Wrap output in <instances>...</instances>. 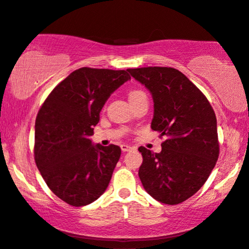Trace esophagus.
Masks as SVG:
<instances>
[{
  "label": "esophagus",
  "mask_w": 249,
  "mask_h": 249,
  "mask_svg": "<svg viewBox=\"0 0 249 249\" xmlns=\"http://www.w3.org/2000/svg\"><path fill=\"white\" fill-rule=\"evenodd\" d=\"M121 149H122V151L126 152V151L132 150V149H134V148L131 147V145H127V144H122V145H121Z\"/></svg>",
  "instance_id": "1"
}]
</instances>
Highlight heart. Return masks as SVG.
<instances>
[{
	"mask_svg": "<svg viewBox=\"0 0 249 249\" xmlns=\"http://www.w3.org/2000/svg\"><path fill=\"white\" fill-rule=\"evenodd\" d=\"M145 93L143 91L141 90H132L130 91V93H128V98H130V101L134 100V99H138L140 97H144Z\"/></svg>",
	"mask_w": 249,
	"mask_h": 249,
	"instance_id": "1",
	"label": "heart"
}]
</instances>
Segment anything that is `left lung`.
Returning <instances> with one entry per match:
<instances>
[{
  "label": "left lung",
  "mask_w": 249,
  "mask_h": 249,
  "mask_svg": "<svg viewBox=\"0 0 249 249\" xmlns=\"http://www.w3.org/2000/svg\"><path fill=\"white\" fill-rule=\"evenodd\" d=\"M151 92V128L165 137L161 151L140 147L139 177L156 200L177 205L194 196L220 155L216 116L210 101L184 74L171 67L127 69Z\"/></svg>",
  "instance_id": "8db88e82"
}]
</instances>
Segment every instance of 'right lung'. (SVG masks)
Returning <instances> with one entry per match:
<instances>
[{
	"mask_svg": "<svg viewBox=\"0 0 249 249\" xmlns=\"http://www.w3.org/2000/svg\"><path fill=\"white\" fill-rule=\"evenodd\" d=\"M128 79L127 71L76 69L39 108L35 122L36 166L50 190L71 206L91 204L110 182L121 148L93 145L89 137L107 99Z\"/></svg>",
	"mask_w": 249,
	"mask_h": 249,
	"instance_id": "right-lung-1",
	"label": "right lung"
}]
</instances>
